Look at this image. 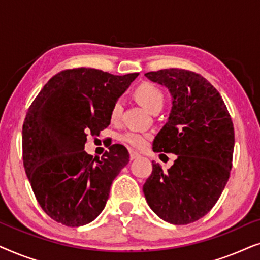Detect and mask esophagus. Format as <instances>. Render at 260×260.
I'll return each instance as SVG.
<instances>
[{
	"instance_id": "esophagus-1",
	"label": "esophagus",
	"mask_w": 260,
	"mask_h": 260,
	"mask_svg": "<svg viewBox=\"0 0 260 260\" xmlns=\"http://www.w3.org/2000/svg\"><path fill=\"white\" fill-rule=\"evenodd\" d=\"M138 157H141V154H138L136 151H130V159L133 161V159H137Z\"/></svg>"
}]
</instances>
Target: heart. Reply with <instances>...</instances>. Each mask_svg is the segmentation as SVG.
I'll return each instance as SVG.
<instances>
[{
  "label": "heart",
  "instance_id": "1",
  "mask_svg": "<svg viewBox=\"0 0 260 260\" xmlns=\"http://www.w3.org/2000/svg\"><path fill=\"white\" fill-rule=\"evenodd\" d=\"M135 98L140 104L148 110V111H154L156 109H162L163 103H165V94L161 88L151 83H143L136 87L134 92ZM123 104L120 101H116L113 103L110 116L112 120H117L122 115ZM149 136L147 134L138 133V131H127L122 136V141L131 147L141 149L147 144Z\"/></svg>",
  "mask_w": 260,
  "mask_h": 260
}]
</instances>
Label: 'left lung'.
Masks as SVG:
<instances>
[{"instance_id": "8db88e82", "label": "left lung", "mask_w": 260, "mask_h": 260, "mask_svg": "<svg viewBox=\"0 0 260 260\" xmlns=\"http://www.w3.org/2000/svg\"><path fill=\"white\" fill-rule=\"evenodd\" d=\"M144 76L172 94L168 120L155 137L152 150L172 152L176 159L167 172L152 161L143 193L162 220L187 225L211 211L229 181L233 123L221 95L200 74L167 69Z\"/></svg>"}]
</instances>
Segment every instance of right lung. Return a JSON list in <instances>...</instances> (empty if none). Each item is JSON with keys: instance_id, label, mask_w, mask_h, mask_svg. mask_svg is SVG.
Returning <instances> with one entry per match:
<instances>
[{"instance_id": "1", "label": "right lung", "mask_w": 260, "mask_h": 260, "mask_svg": "<svg viewBox=\"0 0 260 260\" xmlns=\"http://www.w3.org/2000/svg\"><path fill=\"white\" fill-rule=\"evenodd\" d=\"M137 76L86 67L61 71L28 109L22 127L24 170L39 205L56 222L79 227L104 209L129 152L113 144L102 158H93L84 150L86 136H98L109 126L113 103Z\"/></svg>"}]
</instances>
